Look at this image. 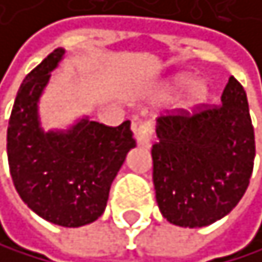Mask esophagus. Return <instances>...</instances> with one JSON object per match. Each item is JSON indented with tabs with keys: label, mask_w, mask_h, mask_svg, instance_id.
<instances>
[{
	"label": "esophagus",
	"mask_w": 262,
	"mask_h": 262,
	"mask_svg": "<svg viewBox=\"0 0 262 262\" xmlns=\"http://www.w3.org/2000/svg\"><path fill=\"white\" fill-rule=\"evenodd\" d=\"M134 134L137 137L138 145L150 146L151 137H153V122L150 120H140L134 124Z\"/></svg>",
	"instance_id": "esophagus-1"
}]
</instances>
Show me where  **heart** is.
<instances>
[{
	"instance_id": "1",
	"label": "heart",
	"mask_w": 262,
	"mask_h": 262,
	"mask_svg": "<svg viewBox=\"0 0 262 262\" xmlns=\"http://www.w3.org/2000/svg\"><path fill=\"white\" fill-rule=\"evenodd\" d=\"M186 81H187V76L181 75V76H178V78L174 79V84L179 86V84H184ZM204 94H205V88H204V84H195V86L192 88V98H194V99H201Z\"/></svg>"
}]
</instances>
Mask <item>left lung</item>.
Returning <instances> with one entry per match:
<instances>
[{
  "label": "left lung",
  "mask_w": 262,
  "mask_h": 262,
  "mask_svg": "<svg viewBox=\"0 0 262 262\" xmlns=\"http://www.w3.org/2000/svg\"><path fill=\"white\" fill-rule=\"evenodd\" d=\"M151 146L153 184L163 217L179 227H205L239 202L254 166L248 98L230 76L220 104H199L158 117Z\"/></svg>",
  "instance_id": "obj_1"
}]
</instances>
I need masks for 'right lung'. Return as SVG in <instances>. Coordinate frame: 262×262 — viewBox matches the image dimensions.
<instances>
[{
	"label": "right lung",
	"instance_id": "add662e5",
	"mask_svg": "<svg viewBox=\"0 0 262 262\" xmlns=\"http://www.w3.org/2000/svg\"><path fill=\"white\" fill-rule=\"evenodd\" d=\"M65 50H53L20 84L8 125V163L17 194L39 217L60 227L98 220L114 178L137 145L130 120L107 127L81 119L68 132L39 127L37 102Z\"/></svg>",
	"mask_w": 262,
	"mask_h": 262
}]
</instances>
